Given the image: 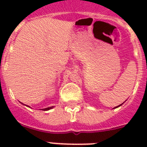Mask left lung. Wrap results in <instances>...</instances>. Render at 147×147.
I'll return each instance as SVG.
<instances>
[{
  "label": "left lung",
  "instance_id": "8db88e82",
  "mask_svg": "<svg viewBox=\"0 0 147 147\" xmlns=\"http://www.w3.org/2000/svg\"><path fill=\"white\" fill-rule=\"evenodd\" d=\"M121 105H122V104H121ZM121 105H118V106H117V107H119V106H121Z\"/></svg>",
  "mask_w": 147,
  "mask_h": 147
}]
</instances>
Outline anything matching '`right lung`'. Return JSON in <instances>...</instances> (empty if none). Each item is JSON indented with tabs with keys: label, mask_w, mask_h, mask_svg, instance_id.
<instances>
[{
	"label": "right lung",
	"mask_w": 147,
	"mask_h": 147,
	"mask_svg": "<svg viewBox=\"0 0 147 147\" xmlns=\"http://www.w3.org/2000/svg\"><path fill=\"white\" fill-rule=\"evenodd\" d=\"M53 107H47V108H45V109H43V111H47V110H49L51 109Z\"/></svg>",
	"instance_id": "add662e5"
}]
</instances>
